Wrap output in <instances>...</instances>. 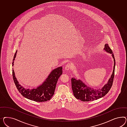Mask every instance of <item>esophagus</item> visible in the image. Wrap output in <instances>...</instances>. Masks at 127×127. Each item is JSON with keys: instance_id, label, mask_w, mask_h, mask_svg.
I'll return each instance as SVG.
<instances>
[{"instance_id": "obj_1", "label": "esophagus", "mask_w": 127, "mask_h": 127, "mask_svg": "<svg viewBox=\"0 0 127 127\" xmlns=\"http://www.w3.org/2000/svg\"><path fill=\"white\" fill-rule=\"evenodd\" d=\"M72 67V65L70 63H67V65H65V70L66 71H68L69 69H70Z\"/></svg>"}]
</instances>
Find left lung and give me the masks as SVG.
Returning a JSON list of instances; mask_svg holds the SVG:
<instances>
[{
	"instance_id": "1",
	"label": "left lung",
	"mask_w": 127,
	"mask_h": 127,
	"mask_svg": "<svg viewBox=\"0 0 127 127\" xmlns=\"http://www.w3.org/2000/svg\"><path fill=\"white\" fill-rule=\"evenodd\" d=\"M104 50L112 55L114 59V65L113 67L112 74L106 84L103 86L102 88L93 89L89 86H87L80 79H77L74 77L71 79L72 88L74 96L78 99L84 102L92 101L97 100L105 96L109 92L113 84V80L114 78L115 68V59L113 52L110 49L109 45L105 44Z\"/></svg>"
}]
</instances>
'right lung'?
<instances>
[{
    "mask_svg": "<svg viewBox=\"0 0 127 127\" xmlns=\"http://www.w3.org/2000/svg\"><path fill=\"white\" fill-rule=\"evenodd\" d=\"M17 50L14 55L12 66L14 65L15 59L16 57ZM62 73V66L54 69L45 79L43 83L34 89H25L21 86L15 75L14 70H12V76L15 85L21 95L25 98L38 102H42L49 100L55 93L56 84L59 78Z\"/></svg>",
    "mask_w": 127,
    "mask_h": 127,
    "instance_id": "add662e5",
    "label": "right lung"
}]
</instances>
